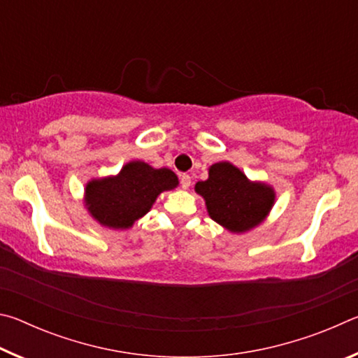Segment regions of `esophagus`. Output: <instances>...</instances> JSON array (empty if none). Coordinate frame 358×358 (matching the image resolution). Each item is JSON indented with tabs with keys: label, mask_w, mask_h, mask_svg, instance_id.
I'll return each mask as SVG.
<instances>
[{
	"label": "esophagus",
	"mask_w": 358,
	"mask_h": 358,
	"mask_svg": "<svg viewBox=\"0 0 358 358\" xmlns=\"http://www.w3.org/2000/svg\"><path fill=\"white\" fill-rule=\"evenodd\" d=\"M180 185H181V187H183V189H187V187L191 186V177L187 173H183L180 177Z\"/></svg>",
	"instance_id": "34e87169"
}]
</instances>
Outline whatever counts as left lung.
<instances>
[{
  "label": "left lung",
  "mask_w": 358,
  "mask_h": 358,
  "mask_svg": "<svg viewBox=\"0 0 358 358\" xmlns=\"http://www.w3.org/2000/svg\"><path fill=\"white\" fill-rule=\"evenodd\" d=\"M196 191L205 199L210 216L230 232L256 227L275 201L271 187L251 183L229 162L211 166L208 180L199 181Z\"/></svg>",
  "instance_id": "left-lung-1"
}]
</instances>
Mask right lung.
<instances>
[{
    "label": "right lung",
    "instance_id": "add662e5",
    "mask_svg": "<svg viewBox=\"0 0 358 358\" xmlns=\"http://www.w3.org/2000/svg\"><path fill=\"white\" fill-rule=\"evenodd\" d=\"M177 185V175L169 169H153L132 161L117 177L93 180L85 192L94 220L112 229H128L147 213L162 191Z\"/></svg>",
    "mask_w": 358,
    "mask_h": 358
}]
</instances>
